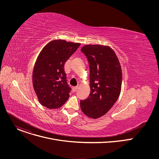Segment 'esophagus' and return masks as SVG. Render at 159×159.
<instances>
[{
  "mask_svg": "<svg viewBox=\"0 0 159 159\" xmlns=\"http://www.w3.org/2000/svg\"><path fill=\"white\" fill-rule=\"evenodd\" d=\"M77 90V87H72V92H73V93L76 92Z\"/></svg>",
  "mask_w": 159,
  "mask_h": 159,
  "instance_id": "1",
  "label": "esophagus"
}]
</instances>
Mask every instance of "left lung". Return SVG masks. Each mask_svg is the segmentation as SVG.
<instances>
[{
	"instance_id": "obj_1",
	"label": "left lung",
	"mask_w": 159,
	"mask_h": 159,
	"mask_svg": "<svg viewBox=\"0 0 159 159\" xmlns=\"http://www.w3.org/2000/svg\"><path fill=\"white\" fill-rule=\"evenodd\" d=\"M81 52L89 64L90 93L86 99L80 100V108L85 115L96 119L104 115L118 100L121 68L116 53L107 46L87 44Z\"/></svg>"
}]
</instances>
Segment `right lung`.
<instances>
[{
	"label": "right lung",
	"instance_id": "right-lung-1",
	"mask_svg": "<svg viewBox=\"0 0 159 159\" xmlns=\"http://www.w3.org/2000/svg\"><path fill=\"white\" fill-rule=\"evenodd\" d=\"M80 45L61 39L54 40L40 52L34 66L33 84L41 105L56 109L69 99L71 88L67 83L64 65Z\"/></svg>",
	"mask_w": 159,
	"mask_h": 159
}]
</instances>
